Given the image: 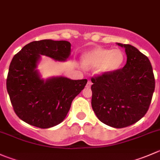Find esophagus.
Wrapping results in <instances>:
<instances>
[{
	"label": "esophagus",
	"instance_id": "esophagus-1",
	"mask_svg": "<svg viewBox=\"0 0 160 160\" xmlns=\"http://www.w3.org/2000/svg\"><path fill=\"white\" fill-rule=\"evenodd\" d=\"M91 84H92V83H91V82L90 81V80H88V83H87V87H88V88H90V87L91 86Z\"/></svg>",
	"mask_w": 160,
	"mask_h": 160
}]
</instances>
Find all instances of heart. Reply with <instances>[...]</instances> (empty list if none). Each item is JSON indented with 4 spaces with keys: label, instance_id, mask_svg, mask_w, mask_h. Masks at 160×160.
Masks as SVG:
<instances>
[{
    "label": "heart",
    "instance_id": "obj_1",
    "mask_svg": "<svg viewBox=\"0 0 160 160\" xmlns=\"http://www.w3.org/2000/svg\"><path fill=\"white\" fill-rule=\"evenodd\" d=\"M82 64L88 69H95L100 74H109L120 69L124 55L119 49L95 48L82 55Z\"/></svg>",
    "mask_w": 160,
    "mask_h": 160
}]
</instances>
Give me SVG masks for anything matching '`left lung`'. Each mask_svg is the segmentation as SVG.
<instances>
[{"label":"left lung","mask_w":160,"mask_h":160,"mask_svg":"<svg viewBox=\"0 0 160 160\" xmlns=\"http://www.w3.org/2000/svg\"><path fill=\"white\" fill-rule=\"evenodd\" d=\"M125 48L123 69L92 77L91 106L101 122L123 128L140 120L148 111L155 90V77L148 57L131 44Z\"/></svg>","instance_id":"obj_1"}]
</instances>
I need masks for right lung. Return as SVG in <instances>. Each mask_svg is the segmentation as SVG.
<instances>
[{
    "mask_svg": "<svg viewBox=\"0 0 160 160\" xmlns=\"http://www.w3.org/2000/svg\"><path fill=\"white\" fill-rule=\"evenodd\" d=\"M71 53L66 41H32L12 58L8 73L7 91L15 114L28 124L49 128L64 120L72 100L88 80L53 77L44 80L37 68L41 55L65 62Z\"/></svg>",
    "mask_w": 160,
    "mask_h": 160,
    "instance_id": "right-lung-1",
    "label": "right lung"
}]
</instances>
